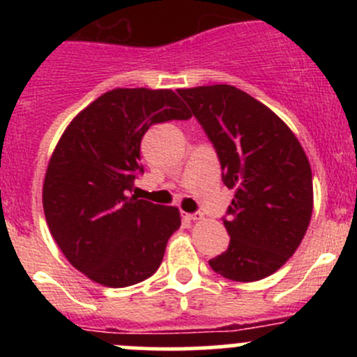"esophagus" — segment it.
Here are the masks:
<instances>
[{
  "instance_id": "1",
  "label": "esophagus",
  "mask_w": 357,
  "mask_h": 357,
  "mask_svg": "<svg viewBox=\"0 0 357 357\" xmlns=\"http://www.w3.org/2000/svg\"><path fill=\"white\" fill-rule=\"evenodd\" d=\"M185 218L190 219V221H199V219L204 218V214H202V212H193V214H188V212H186Z\"/></svg>"
}]
</instances>
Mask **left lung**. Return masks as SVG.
<instances>
[{
    "mask_svg": "<svg viewBox=\"0 0 357 357\" xmlns=\"http://www.w3.org/2000/svg\"><path fill=\"white\" fill-rule=\"evenodd\" d=\"M214 145L235 199L222 219L226 252L208 264L235 282L278 271L301 245L312 214V172L289 126L229 84L178 89Z\"/></svg>",
    "mask_w": 357,
    "mask_h": 357,
    "instance_id": "obj_1",
    "label": "left lung"
}]
</instances>
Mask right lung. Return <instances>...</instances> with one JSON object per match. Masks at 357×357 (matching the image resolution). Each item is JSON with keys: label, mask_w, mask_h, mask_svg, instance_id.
I'll use <instances>...</instances> for the list:
<instances>
[{"label": "right lung", "mask_w": 357, "mask_h": 357, "mask_svg": "<svg viewBox=\"0 0 357 357\" xmlns=\"http://www.w3.org/2000/svg\"><path fill=\"white\" fill-rule=\"evenodd\" d=\"M190 117L172 89L117 88L63 131L46 169L43 208L56 245L89 280L122 289L158 269L181 215L129 192L143 172L139 145L150 126Z\"/></svg>", "instance_id": "obj_1"}]
</instances>
